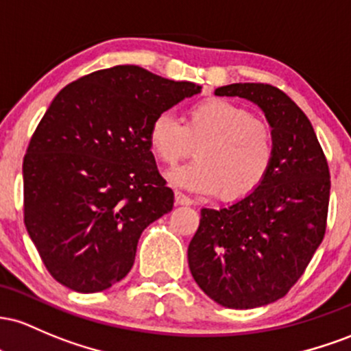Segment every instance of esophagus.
<instances>
[{"mask_svg": "<svg viewBox=\"0 0 351 351\" xmlns=\"http://www.w3.org/2000/svg\"><path fill=\"white\" fill-rule=\"evenodd\" d=\"M176 204H179V206H191V204H194V200L186 194H182L180 191H176Z\"/></svg>", "mask_w": 351, "mask_h": 351, "instance_id": "esophagus-1", "label": "esophagus"}]
</instances>
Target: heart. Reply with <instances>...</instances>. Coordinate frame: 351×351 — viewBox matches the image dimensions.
<instances>
[{
  "mask_svg": "<svg viewBox=\"0 0 351 351\" xmlns=\"http://www.w3.org/2000/svg\"><path fill=\"white\" fill-rule=\"evenodd\" d=\"M149 145L160 162L197 159L171 172L172 182L189 191L235 200L252 194L269 176L275 159V134L242 106L204 99L189 108L186 124L174 114H157L149 128Z\"/></svg>",
  "mask_w": 351,
  "mask_h": 351,
  "instance_id": "1",
  "label": "heart"
}]
</instances>
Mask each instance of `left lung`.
<instances>
[{
	"instance_id": "8db88e82",
	"label": "left lung",
	"mask_w": 351,
	"mask_h": 351,
	"mask_svg": "<svg viewBox=\"0 0 351 351\" xmlns=\"http://www.w3.org/2000/svg\"><path fill=\"white\" fill-rule=\"evenodd\" d=\"M217 96L249 99L275 134V159L261 187L234 206L202 208L187 249L197 285L227 308L285 297L325 237L330 169L308 117L283 90L262 82L228 84Z\"/></svg>"
}]
</instances>
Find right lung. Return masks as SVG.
Returning <instances> with one entry per match:
<instances>
[{
  "instance_id": "1",
  "label": "right lung",
  "mask_w": 351,
  "mask_h": 351,
  "mask_svg": "<svg viewBox=\"0 0 351 351\" xmlns=\"http://www.w3.org/2000/svg\"><path fill=\"white\" fill-rule=\"evenodd\" d=\"M197 93L139 66L94 71L59 90L23 160L25 226L54 280L94 293L129 274L143 230L174 206L149 128Z\"/></svg>"
}]
</instances>
